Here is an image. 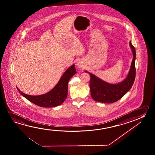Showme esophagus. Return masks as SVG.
I'll use <instances>...</instances> for the list:
<instances>
[{
  "instance_id": "34e87169",
  "label": "esophagus",
  "mask_w": 155,
  "mask_h": 155,
  "mask_svg": "<svg viewBox=\"0 0 155 155\" xmlns=\"http://www.w3.org/2000/svg\"><path fill=\"white\" fill-rule=\"evenodd\" d=\"M76 65L79 69H82L83 68L84 66V64L82 61H78L77 62Z\"/></svg>"
}]
</instances>
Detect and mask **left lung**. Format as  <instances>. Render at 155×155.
<instances>
[{
  "label": "left lung",
  "instance_id": "obj_1",
  "mask_svg": "<svg viewBox=\"0 0 155 155\" xmlns=\"http://www.w3.org/2000/svg\"><path fill=\"white\" fill-rule=\"evenodd\" d=\"M129 44L133 53V59L129 72L124 81L118 84H110L103 81L94 74L85 71V72L90 74L91 77L90 81L91 96L96 102L104 103L117 102L131 88L136 77V50L131 41Z\"/></svg>",
  "mask_w": 155,
  "mask_h": 155
}]
</instances>
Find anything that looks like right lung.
Masks as SVG:
<instances>
[{
    "label": "right lung",
    "mask_w": 155,
    "mask_h": 155,
    "mask_svg": "<svg viewBox=\"0 0 155 155\" xmlns=\"http://www.w3.org/2000/svg\"><path fill=\"white\" fill-rule=\"evenodd\" d=\"M74 65L67 69L56 86L48 93L39 96H31L21 91L19 92L29 101L38 106L44 107H57L62 104L68 96V83L71 77L76 74Z\"/></svg>",
    "instance_id": "add662e5"
}]
</instances>
